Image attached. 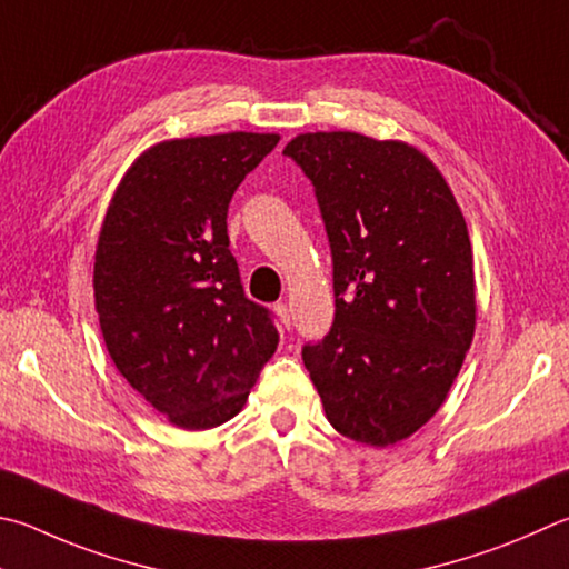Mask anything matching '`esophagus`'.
<instances>
[{"mask_svg": "<svg viewBox=\"0 0 569 569\" xmlns=\"http://www.w3.org/2000/svg\"><path fill=\"white\" fill-rule=\"evenodd\" d=\"M276 313H278V318H281V323H283L286 330L291 328V311H288L286 303H276Z\"/></svg>", "mask_w": 569, "mask_h": 569, "instance_id": "34e87169", "label": "esophagus"}]
</instances>
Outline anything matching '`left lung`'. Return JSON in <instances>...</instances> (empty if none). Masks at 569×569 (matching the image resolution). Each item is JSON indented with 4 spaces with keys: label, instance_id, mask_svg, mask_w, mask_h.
I'll return each instance as SVG.
<instances>
[{
    "label": "left lung",
    "instance_id": "8db88e82",
    "mask_svg": "<svg viewBox=\"0 0 569 569\" xmlns=\"http://www.w3.org/2000/svg\"><path fill=\"white\" fill-rule=\"evenodd\" d=\"M283 153L313 183L333 256V328L303 363L340 436L396 446L440 410L472 343L468 223L406 141L308 131Z\"/></svg>",
    "mask_w": 569,
    "mask_h": 569
}]
</instances>
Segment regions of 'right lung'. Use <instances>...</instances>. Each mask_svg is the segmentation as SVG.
Masks as SVG:
<instances>
[{
	"mask_svg": "<svg viewBox=\"0 0 569 569\" xmlns=\"http://www.w3.org/2000/svg\"><path fill=\"white\" fill-rule=\"evenodd\" d=\"M278 133L229 131L153 143L131 163L101 223L94 306L109 356L171 426L239 416L278 348L229 251L233 191Z\"/></svg>",
	"mask_w": 569,
	"mask_h": 569,
	"instance_id": "right-lung-1",
	"label": "right lung"
}]
</instances>
